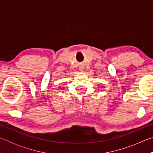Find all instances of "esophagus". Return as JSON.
<instances>
[{
    "instance_id": "esophagus-1",
    "label": "esophagus",
    "mask_w": 153,
    "mask_h": 153,
    "mask_svg": "<svg viewBox=\"0 0 153 153\" xmlns=\"http://www.w3.org/2000/svg\"><path fill=\"white\" fill-rule=\"evenodd\" d=\"M79 70L81 71H82L83 70H84V68H83V67H80V68H79Z\"/></svg>"
}]
</instances>
